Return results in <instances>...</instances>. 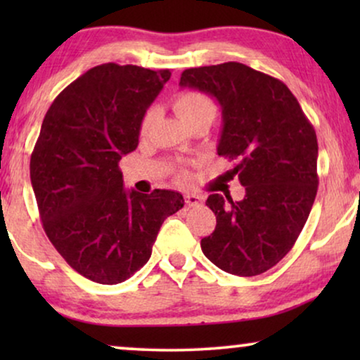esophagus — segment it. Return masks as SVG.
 <instances>
[{"mask_svg": "<svg viewBox=\"0 0 360 360\" xmlns=\"http://www.w3.org/2000/svg\"><path fill=\"white\" fill-rule=\"evenodd\" d=\"M201 201H203V198L198 195H185V205L188 206V208H193V206H200Z\"/></svg>", "mask_w": 360, "mask_h": 360, "instance_id": "34e87169", "label": "esophagus"}]
</instances>
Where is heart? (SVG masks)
Returning a JSON list of instances; mask_svg holds the SVG:
<instances>
[{
  "mask_svg": "<svg viewBox=\"0 0 360 360\" xmlns=\"http://www.w3.org/2000/svg\"><path fill=\"white\" fill-rule=\"evenodd\" d=\"M172 106L176 115L181 117V121L186 122L190 127L198 124V122H213L218 112L216 103L210 95H206L203 91L198 90H184L172 98ZM155 120V112L149 110L142 117L139 132L142 137H146L150 132L152 122ZM190 179L188 172L180 170L179 172V180L186 181Z\"/></svg>",
  "mask_w": 360,
  "mask_h": 360,
  "instance_id": "heart-1",
  "label": "heart"
}]
</instances>
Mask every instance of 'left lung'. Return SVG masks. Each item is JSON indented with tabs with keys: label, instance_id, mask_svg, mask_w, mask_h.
Returning <instances> with one entry per match:
<instances>
[{
	"label": "left lung",
	"instance_id": "left-lung-1",
	"mask_svg": "<svg viewBox=\"0 0 360 360\" xmlns=\"http://www.w3.org/2000/svg\"><path fill=\"white\" fill-rule=\"evenodd\" d=\"M180 85L214 96L223 110L218 155L236 160L240 201L213 193L216 228L201 250L216 267L254 277L297 243L318 191L316 132L288 86L244 63L186 68Z\"/></svg>",
	"mask_w": 360,
	"mask_h": 360
}]
</instances>
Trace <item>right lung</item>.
Wrapping results in <instances>:
<instances>
[{"instance_id": "obj_1", "label": "right lung", "mask_w": 360, "mask_h": 360, "mask_svg": "<svg viewBox=\"0 0 360 360\" xmlns=\"http://www.w3.org/2000/svg\"><path fill=\"white\" fill-rule=\"evenodd\" d=\"M170 75L103 63L58 93L42 121L31 184L44 231L65 262L91 282L115 285L137 272L167 216L185 205L172 190L126 191L120 170Z\"/></svg>"}]
</instances>
